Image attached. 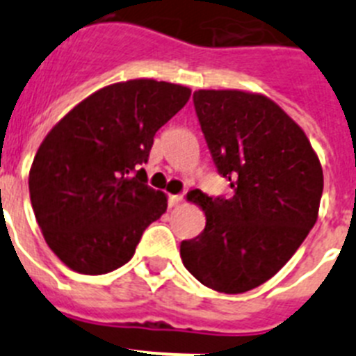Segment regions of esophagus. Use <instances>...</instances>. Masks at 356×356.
I'll use <instances>...</instances> for the list:
<instances>
[{"instance_id": "34e87169", "label": "esophagus", "mask_w": 356, "mask_h": 356, "mask_svg": "<svg viewBox=\"0 0 356 356\" xmlns=\"http://www.w3.org/2000/svg\"><path fill=\"white\" fill-rule=\"evenodd\" d=\"M181 201H184V196L181 194H172V196H169V207H180Z\"/></svg>"}]
</instances>
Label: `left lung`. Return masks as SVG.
<instances>
[{
  "instance_id": "left-lung-1",
  "label": "left lung",
  "mask_w": 356,
  "mask_h": 356,
  "mask_svg": "<svg viewBox=\"0 0 356 356\" xmlns=\"http://www.w3.org/2000/svg\"><path fill=\"white\" fill-rule=\"evenodd\" d=\"M194 106L229 200L187 194L207 225L180 246L205 287L241 294L266 284L316 225L323 168L301 127L271 97L250 90H196Z\"/></svg>"
}]
</instances>
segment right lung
Masks as SVG:
<instances>
[{"instance_id": "add662e5", "label": "right lung", "mask_w": 356, "mask_h": 356, "mask_svg": "<svg viewBox=\"0 0 356 356\" xmlns=\"http://www.w3.org/2000/svg\"><path fill=\"white\" fill-rule=\"evenodd\" d=\"M191 89L151 78L87 96L44 137L28 187L49 250L72 271L105 275L134 257L168 196L140 169L153 137L185 106Z\"/></svg>"}]
</instances>
